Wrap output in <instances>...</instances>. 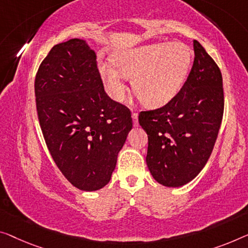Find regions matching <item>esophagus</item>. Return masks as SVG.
Instances as JSON below:
<instances>
[{
  "mask_svg": "<svg viewBox=\"0 0 248 248\" xmlns=\"http://www.w3.org/2000/svg\"><path fill=\"white\" fill-rule=\"evenodd\" d=\"M132 121H134L135 127H136V125L139 124V123H138V113H137L136 111H132Z\"/></svg>",
  "mask_w": 248,
  "mask_h": 248,
  "instance_id": "34e87169",
  "label": "esophagus"
}]
</instances>
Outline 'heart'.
<instances>
[{"instance_id":"obj_1","label":"heart","mask_w":248,"mask_h":248,"mask_svg":"<svg viewBox=\"0 0 248 248\" xmlns=\"http://www.w3.org/2000/svg\"><path fill=\"white\" fill-rule=\"evenodd\" d=\"M113 61L121 75L132 79V89L140 102L148 108H159L183 88L193 52L184 43L162 42L124 51L114 55ZM100 72L109 94L120 101L125 84L119 72L109 63H102Z\"/></svg>"}]
</instances>
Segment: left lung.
I'll return each mask as SVG.
<instances>
[{
  "label": "left lung",
  "instance_id": "1",
  "mask_svg": "<svg viewBox=\"0 0 248 248\" xmlns=\"http://www.w3.org/2000/svg\"><path fill=\"white\" fill-rule=\"evenodd\" d=\"M194 52L193 66L178 93L160 108L139 113V124L148 135V168L167 187L183 186L201 172L223 119L220 70L196 40Z\"/></svg>",
  "mask_w": 248,
  "mask_h": 248
}]
</instances>
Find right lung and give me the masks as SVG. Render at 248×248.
<instances>
[{
    "label": "right lung",
    "mask_w": 248,
    "mask_h": 248,
    "mask_svg": "<svg viewBox=\"0 0 248 248\" xmlns=\"http://www.w3.org/2000/svg\"><path fill=\"white\" fill-rule=\"evenodd\" d=\"M34 91L40 127L60 171L81 190L106 186L132 118L106 93L94 51L81 39L54 46L39 66Z\"/></svg>",
    "instance_id": "1"
}]
</instances>
